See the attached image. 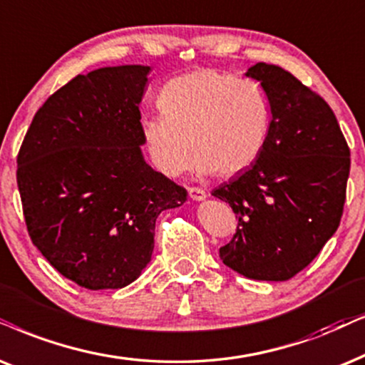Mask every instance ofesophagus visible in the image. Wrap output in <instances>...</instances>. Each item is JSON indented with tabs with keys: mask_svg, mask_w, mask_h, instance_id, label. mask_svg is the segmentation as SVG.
Wrapping results in <instances>:
<instances>
[{
	"mask_svg": "<svg viewBox=\"0 0 365 365\" xmlns=\"http://www.w3.org/2000/svg\"><path fill=\"white\" fill-rule=\"evenodd\" d=\"M187 192H189V196H191V200H194V201H202L207 197V192L205 191V189L196 187V186L189 187Z\"/></svg>",
	"mask_w": 365,
	"mask_h": 365,
	"instance_id": "34e87169",
	"label": "esophagus"
}]
</instances>
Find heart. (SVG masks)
Masks as SVG:
<instances>
[{
	"instance_id": "obj_1",
	"label": "heart",
	"mask_w": 365,
	"mask_h": 365,
	"mask_svg": "<svg viewBox=\"0 0 365 365\" xmlns=\"http://www.w3.org/2000/svg\"><path fill=\"white\" fill-rule=\"evenodd\" d=\"M158 106L160 115L142 122V139L150 163L168 178L186 171L192 155L202 176H235L259 158L268 140L272 108L264 90L221 70L169 80Z\"/></svg>"
}]
</instances>
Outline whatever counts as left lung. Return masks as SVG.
<instances>
[{
  "instance_id": "8db88e82",
  "label": "left lung",
  "mask_w": 365,
  "mask_h": 365,
  "mask_svg": "<svg viewBox=\"0 0 365 365\" xmlns=\"http://www.w3.org/2000/svg\"><path fill=\"white\" fill-rule=\"evenodd\" d=\"M246 77L267 93L272 124L259 158L212 191L238 220L220 258L252 280L285 282L339 228L350 150L329 103L290 72L259 61Z\"/></svg>"
}]
</instances>
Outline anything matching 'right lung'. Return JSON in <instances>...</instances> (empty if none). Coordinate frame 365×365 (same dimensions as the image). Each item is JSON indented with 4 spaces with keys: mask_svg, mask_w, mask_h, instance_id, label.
<instances>
[{
    "mask_svg": "<svg viewBox=\"0 0 365 365\" xmlns=\"http://www.w3.org/2000/svg\"><path fill=\"white\" fill-rule=\"evenodd\" d=\"M149 72L122 65L77 75L38 108L18 153L33 245L88 290L139 278L153 257L158 216L187 197L142 155L139 103Z\"/></svg>",
    "mask_w": 365,
    "mask_h": 365,
    "instance_id": "obj_1",
    "label": "right lung"
}]
</instances>
